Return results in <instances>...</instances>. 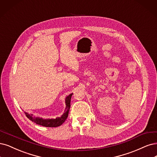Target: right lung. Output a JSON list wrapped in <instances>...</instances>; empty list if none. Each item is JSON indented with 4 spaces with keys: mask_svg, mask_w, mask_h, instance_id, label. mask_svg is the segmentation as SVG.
<instances>
[{
    "mask_svg": "<svg viewBox=\"0 0 157 157\" xmlns=\"http://www.w3.org/2000/svg\"><path fill=\"white\" fill-rule=\"evenodd\" d=\"M72 94L73 93L69 94L66 97L65 110V112H64V113L61 115V117H57L56 119H50V118L44 119L42 118L33 117V114H28L26 112H25V113L29 120L33 121V122L36 123V124L42 125L44 127H56L58 126H60L65 122V121L67 120L68 117L70 107H71V97Z\"/></svg>",
    "mask_w": 157,
    "mask_h": 157,
    "instance_id": "obj_1",
    "label": "right lung"
}]
</instances>
